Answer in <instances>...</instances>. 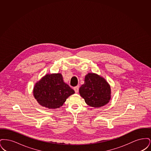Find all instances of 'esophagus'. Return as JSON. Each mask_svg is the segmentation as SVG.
I'll list each match as a JSON object with an SVG mask.
<instances>
[{
  "mask_svg": "<svg viewBox=\"0 0 151 151\" xmlns=\"http://www.w3.org/2000/svg\"><path fill=\"white\" fill-rule=\"evenodd\" d=\"M73 89H74L75 93H78V92H79V86H75V87H74V88H73Z\"/></svg>",
  "mask_w": 151,
  "mask_h": 151,
  "instance_id": "34e87169",
  "label": "esophagus"
}]
</instances>
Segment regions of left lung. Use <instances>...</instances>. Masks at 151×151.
Instances as JSON below:
<instances>
[{
	"instance_id": "obj_1",
	"label": "left lung",
	"mask_w": 151,
	"mask_h": 151,
	"mask_svg": "<svg viewBox=\"0 0 151 151\" xmlns=\"http://www.w3.org/2000/svg\"><path fill=\"white\" fill-rule=\"evenodd\" d=\"M79 93L87 105L100 108L106 105L111 99V88L104 78L94 73H88L84 84L80 86Z\"/></svg>"
}]
</instances>
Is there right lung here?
<instances>
[{"instance_id": "obj_1", "label": "right lung", "mask_w": 151, "mask_h": 151, "mask_svg": "<svg viewBox=\"0 0 151 151\" xmlns=\"http://www.w3.org/2000/svg\"><path fill=\"white\" fill-rule=\"evenodd\" d=\"M74 93L75 91L64 82L61 73L46 74L33 88L34 97L39 104L50 109L60 108Z\"/></svg>"}]
</instances>
